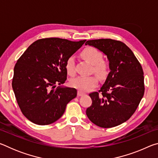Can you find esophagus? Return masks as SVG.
Here are the masks:
<instances>
[{
    "instance_id": "34e87169",
    "label": "esophagus",
    "mask_w": 158,
    "mask_h": 158,
    "mask_svg": "<svg viewBox=\"0 0 158 158\" xmlns=\"http://www.w3.org/2000/svg\"><path fill=\"white\" fill-rule=\"evenodd\" d=\"M84 95V93L81 92V91H79V90H78V92H77V95H78V96H82Z\"/></svg>"
}]
</instances>
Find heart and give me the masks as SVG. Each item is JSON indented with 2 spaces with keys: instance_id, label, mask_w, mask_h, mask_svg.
<instances>
[{
  "instance_id": "obj_1",
  "label": "heart",
  "mask_w": 158,
  "mask_h": 158,
  "mask_svg": "<svg viewBox=\"0 0 158 158\" xmlns=\"http://www.w3.org/2000/svg\"><path fill=\"white\" fill-rule=\"evenodd\" d=\"M81 56L84 59L93 65V70L101 77H105L108 73V65L102 60V54L94 47H87L82 51ZM65 69L69 74L74 73V58L73 56L68 58L65 62ZM97 76H80L72 79L70 84L81 92L89 91L98 85Z\"/></svg>"
}]
</instances>
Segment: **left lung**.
<instances>
[{
  "label": "left lung",
  "mask_w": 158,
  "mask_h": 158,
  "mask_svg": "<svg viewBox=\"0 0 158 158\" xmlns=\"http://www.w3.org/2000/svg\"><path fill=\"white\" fill-rule=\"evenodd\" d=\"M85 45L106 56L110 73L99 92L89 95L92 105L87 108L89 120L99 127L109 128L127 121L135 113L144 93L143 72L141 64L123 42L111 39L88 40Z\"/></svg>",
  "instance_id": "obj_1"
}]
</instances>
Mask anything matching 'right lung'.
Segmentation results:
<instances>
[{"instance_id":"1","label":"right lung","mask_w":158,"mask_h":158,"mask_svg":"<svg viewBox=\"0 0 158 158\" xmlns=\"http://www.w3.org/2000/svg\"><path fill=\"white\" fill-rule=\"evenodd\" d=\"M85 40L72 42L51 37L28 47L14 68L12 89L22 114L35 124L53 123L77 97L74 88L61 85L67 79L65 62ZM56 83L60 86L56 88Z\"/></svg>"}]
</instances>
